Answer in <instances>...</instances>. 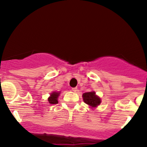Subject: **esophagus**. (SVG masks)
<instances>
[{"label":"esophagus","instance_id":"34e87169","mask_svg":"<svg viewBox=\"0 0 147 147\" xmlns=\"http://www.w3.org/2000/svg\"><path fill=\"white\" fill-rule=\"evenodd\" d=\"M71 90L72 91V92H77V88H72L71 89Z\"/></svg>","mask_w":147,"mask_h":147}]
</instances>
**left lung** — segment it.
<instances>
[{"label": "left lung", "instance_id": "8db88e82", "mask_svg": "<svg viewBox=\"0 0 147 147\" xmlns=\"http://www.w3.org/2000/svg\"><path fill=\"white\" fill-rule=\"evenodd\" d=\"M83 97L84 102L88 104L91 108H95L101 104V99L97 95H96L95 92H85L82 95Z\"/></svg>", "mask_w": 147, "mask_h": 147}]
</instances>
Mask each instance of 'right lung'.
<instances>
[{"label": "right lung", "mask_w": 147, "mask_h": 147, "mask_svg": "<svg viewBox=\"0 0 147 147\" xmlns=\"http://www.w3.org/2000/svg\"><path fill=\"white\" fill-rule=\"evenodd\" d=\"M60 95V92H52L48 97V102L50 104H55L58 103V97Z\"/></svg>", "instance_id": "right-lung-1"}]
</instances>
